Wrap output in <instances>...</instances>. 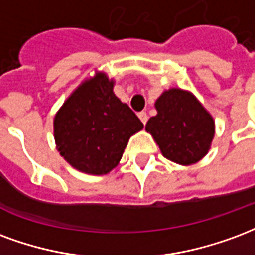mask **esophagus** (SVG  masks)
I'll use <instances>...</instances> for the list:
<instances>
[{
    "mask_svg": "<svg viewBox=\"0 0 255 255\" xmlns=\"http://www.w3.org/2000/svg\"><path fill=\"white\" fill-rule=\"evenodd\" d=\"M138 118H140L141 122H142V124L145 125L146 121H148V114H146L145 111H142V113H140V114H138Z\"/></svg>",
    "mask_w": 255,
    "mask_h": 255,
    "instance_id": "obj_1",
    "label": "esophagus"
}]
</instances>
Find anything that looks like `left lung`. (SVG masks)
<instances>
[{"label":"left lung","instance_id":"obj_1","mask_svg":"<svg viewBox=\"0 0 255 255\" xmlns=\"http://www.w3.org/2000/svg\"><path fill=\"white\" fill-rule=\"evenodd\" d=\"M157 114L145 130L153 137L163 156L181 166H191L209 152L215 137V121L190 91L166 89L156 99Z\"/></svg>","mask_w":255,"mask_h":255}]
</instances>
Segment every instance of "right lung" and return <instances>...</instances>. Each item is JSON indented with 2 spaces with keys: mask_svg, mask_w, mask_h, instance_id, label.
Wrapping results in <instances>:
<instances>
[{
  "mask_svg": "<svg viewBox=\"0 0 255 255\" xmlns=\"http://www.w3.org/2000/svg\"><path fill=\"white\" fill-rule=\"evenodd\" d=\"M114 79L96 70L74 89L54 117V140L77 171L106 175L115 168L129 138L142 130L138 117L114 94Z\"/></svg>",
  "mask_w": 255,
  "mask_h": 255,
  "instance_id": "1",
  "label": "right lung"
}]
</instances>
